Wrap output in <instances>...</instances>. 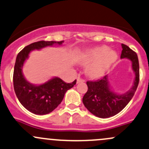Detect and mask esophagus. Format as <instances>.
Masks as SVG:
<instances>
[{"label": "esophagus", "instance_id": "obj_1", "mask_svg": "<svg viewBox=\"0 0 149 149\" xmlns=\"http://www.w3.org/2000/svg\"><path fill=\"white\" fill-rule=\"evenodd\" d=\"M82 82H85V81L82 78H81L80 77H78L77 78V83H82Z\"/></svg>", "mask_w": 149, "mask_h": 149}]
</instances>
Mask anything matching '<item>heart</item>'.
Listing matches in <instances>:
<instances>
[{
  "label": "heart",
  "mask_w": 149,
  "mask_h": 149,
  "mask_svg": "<svg viewBox=\"0 0 149 149\" xmlns=\"http://www.w3.org/2000/svg\"><path fill=\"white\" fill-rule=\"evenodd\" d=\"M114 51L107 49L106 46H97L84 50L78 58V63L86 65V73L91 78H99L104 75L109 67L117 60Z\"/></svg>",
  "instance_id": "1"
}]
</instances>
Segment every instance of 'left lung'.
Here are the masks:
<instances>
[{
  "instance_id": "8db88e82",
  "label": "left lung",
  "mask_w": 149,
  "mask_h": 149,
  "mask_svg": "<svg viewBox=\"0 0 149 149\" xmlns=\"http://www.w3.org/2000/svg\"><path fill=\"white\" fill-rule=\"evenodd\" d=\"M121 58L132 62V69L135 74L133 86L127 92L117 93L109 84L108 76L97 81H88V91L83 97L85 107L90 112L100 118L113 117L121 112L133 97L139 82V64L137 54L128 46L122 44Z\"/></svg>"
}]
</instances>
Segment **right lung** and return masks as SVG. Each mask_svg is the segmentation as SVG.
<instances>
[{"instance_id": "obj_1", "label": "right lung", "mask_w": 149, "mask_h": 149, "mask_svg": "<svg viewBox=\"0 0 149 149\" xmlns=\"http://www.w3.org/2000/svg\"><path fill=\"white\" fill-rule=\"evenodd\" d=\"M63 43V41H40L25 47L17 54L13 73L14 90L19 102L32 113L44 115L52 112L63 100L66 91L76 85V80L66 83L58 77L52 78L42 84H32L22 73V67L31 52L47 47H58Z\"/></svg>"}]
</instances>
